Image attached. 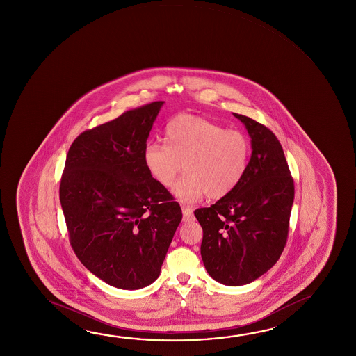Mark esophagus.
<instances>
[{
    "label": "esophagus",
    "mask_w": 356,
    "mask_h": 356,
    "mask_svg": "<svg viewBox=\"0 0 356 356\" xmlns=\"http://www.w3.org/2000/svg\"><path fill=\"white\" fill-rule=\"evenodd\" d=\"M181 209H182V220L184 222H191L193 221V207H190V206H186V204H182L181 206Z\"/></svg>",
    "instance_id": "34e87169"
}]
</instances>
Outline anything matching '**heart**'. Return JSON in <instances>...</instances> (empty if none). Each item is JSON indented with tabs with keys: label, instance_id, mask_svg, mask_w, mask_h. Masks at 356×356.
I'll list each match as a JSON object with an SVG mask.
<instances>
[{
	"label": "heart",
	"instance_id": "1",
	"mask_svg": "<svg viewBox=\"0 0 356 356\" xmlns=\"http://www.w3.org/2000/svg\"><path fill=\"white\" fill-rule=\"evenodd\" d=\"M165 143H149L144 163L150 175L171 187L184 163L186 174L174 188L181 201H196L209 195L221 198L243 179L251 154L248 138L238 130L196 115H179L165 128Z\"/></svg>",
	"mask_w": 356,
	"mask_h": 356
}]
</instances>
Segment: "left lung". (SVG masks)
<instances>
[{
    "label": "left lung",
    "mask_w": 356,
    "mask_h": 356,
    "mask_svg": "<svg viewBox=\"0 0 356 356\" xmlns=\"http://www.w3.org/2000/svg\"><path fill=\"white\" fill-rule=\"evenodd\" d=\"M251 136L245 176L232 193L195 211L204 229V268L225 286H243L272 268L286 247L294 181L277 136L234 113Z\"/></svg>",
    "instance_id": "1"
}]
</instances>
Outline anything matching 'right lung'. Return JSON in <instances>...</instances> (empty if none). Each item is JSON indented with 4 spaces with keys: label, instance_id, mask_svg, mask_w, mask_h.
<instances>
[{
    "label": "right lung",
    "instance_id": "1",
    "mask_svg": "<svg viewBox=\"0 0 356 356\" xmlns=\"http://www.w3.org/2000/svg\"><path fill=\"white\" fill-rule=\"evenodd\" d=\"M163 104L152 102L83 131L70 145L60 179L73 251L88 270L120 289L158 280L182 218L180 204L144 163Z\"/></svg>",
    "mask_w": 356,
    "mask_h": 356
}]
</instances>
